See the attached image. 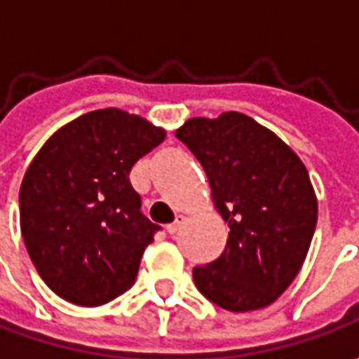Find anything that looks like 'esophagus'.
Wrapping results in <instances>:
<instances>
[{
	"label": "esophagus",
	"mask_w": 359,
	"mask_h": 359,
	"mask_svg": "<svg viewBox=\"0 0 359 359\" xmlns=\"http://www.w3.org/2000/svg\"><path fill=\"white\" fill-rule=\"evenodd\" d=\"M184 222H186V217H184V215H177V219H175L173 224H170V226L165 228V229H168V233H170V236H175V233H177V231L182 229Z\"/></svg>",
	"instance_id": "34e87169"
}]
</instances>
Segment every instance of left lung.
I'll list each match as a JSON object with an SVG mask.
<instances>
[{"instance_id": "left-lung-1", "label": "left lung", "mask_w": 359, "mask_h": 359, "mask_svg": "<svg viewBox=\"0 0 359 359\" xmlns=\"http://www.w3.org/2000/svg\"><path fill=\"white\" fill-rule=\"evenodd\" d=\"M175 137L200 159L215 210L229 226L224 254L194 268L198 290L229 311L273 304L304 266L318 222L304 161L240 111L187 119Z\"/></svg>"}]
</instances>
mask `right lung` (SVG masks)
I'll return each mask as SVG.
<instances>
[{
    "mask_svg": "<svg viewBox=\"0 0 359 359\" xmlns=\"http://www.w3.org/2000/svg\"><path fill=\"white\" fill-rule=\"evenodd\" d=\"M163 140V128L105 107L65 123L41 145L21 182L20 226L51 292L93 308L133 285L159 226L140 212L130 172Z\"/></svg>",
    "mask_w": 359,
    "mask_h": 359,
    "instance_id": "obj_1",
    "label": "right lung"
}]
</instances>
